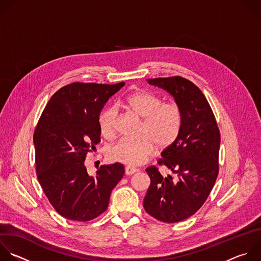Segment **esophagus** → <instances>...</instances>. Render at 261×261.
Returning a JSON list of instances; mask_svg holds the SVG:
<instances>
[{
    "label": "esophagus",
    "instance_id": "obj_1",
    "mask_svg": "<svg viewBox=\"0 0 261 261\" xmlns=\"http://www.w3.org/2000/svg\"><path fill=\"white\" fill-rule=\"evenodd\" d=\"M136 172H138V169H136V168H132V167H126L125 168V174L126 175H132Z\"/></svg>",
    "mask_w": 261,
    "mask_h": 261
}]
</instances>
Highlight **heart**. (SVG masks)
Returning <instances> with one entry per match:
<instances>
[{
	"instance_id": "1",
	"label": "heart",
	"mask_w": 261,
	"mask_h": 261,
	"mask_svg": "<svg viewBox=\"0 0 261 261\" xmlns=\"http://www.w3.org/2000/svg\"><path fill=\"white\" fill-rule=\"evenodd\" d=\"M123 107L142 120L138 139H121L108 150L111 161L128 166L143 164L154 150L167 149L174 144L184 128V112L177 103L164 100L147 91H138L127 96ZM117 111L114 107L102 110L97 119L101 135L113 138L116 133Z\"/></svg>"
}]
</instances>
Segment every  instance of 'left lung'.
I'll use <instances>...</instances> for the list:
<instances>
[{"label": "left lung", "mask_w": 261, "mask_h": 261, "mask_svg": "<svg viewBox=\"0 0 261 261\" xmlns=\"http://www.w3.org/2000/svg\"><path fill=\"white\" fill-rule=\"evenodd\" d=\"M169 92L184 112V128L178 140L164 149L159 166H166L177 179L163 177L155 166L145 169L150 185L143 200L153 218L174 223L194 215L206 202L219 172L220 132L205 95L182 76L147 79Z\"/></svg>", "instance_id": "1"}]
</instances>
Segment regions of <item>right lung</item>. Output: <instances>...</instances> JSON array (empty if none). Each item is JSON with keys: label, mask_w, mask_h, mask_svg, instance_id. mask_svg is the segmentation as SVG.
<instances>
[{"label": "right lung", "mask_w": 261, "mask_h": 261, "mask_svg": "<svg viewBox=\"0 0 261 261\" xmlns=\"http://www.w3.org/2000/svg\"><path fill=\"white\" fill-rule=\"evenodd\" d=\"M124 85L68 84L52 95L37 124V177L50 204L66 219L85 222L101 215L124 175L120 163L100 166L96 176H89L84 165L100 141L99 113Z\"/></svg>", "instance_id": "right-lung-1"}]
</instances>
